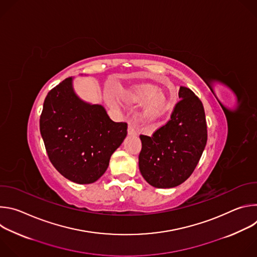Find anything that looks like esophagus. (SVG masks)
<instances>
[{"label":"esophagus","instance_id":"obj_1","mask_svg":"<svg viewBox=\"0 0 257 257\" xmlns=\"http://www.w3.org/2000/svg\"><path fill=\"white\" fill-rule=\"evenodd\" d=\"M128 134L129 135H136L137 134L134 125L131 124V123H129V125H128Z\"/></svg>","mask_w":257,"mask_h":257}]
</instances>
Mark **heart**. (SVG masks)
Here are the masks:
<instances>
[{"label":"heart","mask_w":257,"mask_h":257,"mask_svg":"<svg viewBox=\"0 0 257 257\" xmlns=\"http://www.w3.org/2000/svg\"><path fill=\"white\" fill-rule=\"evenodd\" d=\"M158 88L153 85L136 86L122 94L123 99L128 103H144L142 118L146 122H156L166 115L169 109V101L166 96L158 92ZM113 105L117 103L112 100Z\"/></svg>","instance_id":"heart-1"}]
</instances>
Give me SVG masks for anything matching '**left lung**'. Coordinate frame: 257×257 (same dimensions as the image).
<instances>
[{
  "label": "left lung",
  "instance_id": "8db88e82",
  "mask_svg": "<svg viewBox=\"0 0 257 257\" xmlns=\"http://www.w3.org/2000/svg\"><path fill=\"white\" fill-rule=\"evenodd\" d=\"M170 120L152 136L140 135L139 170L157 188L176 187L196 168L207 141V126L201 100L184 86Z\"/></svg>",
  "mask_w": 257,
  "mask_h": 257
}]
</instances>
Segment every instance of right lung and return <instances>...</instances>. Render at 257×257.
Wrapping results in <instances>:
<instances>
[{
	"mask_svg": "<svg viewBox=\"0 0 257 257\" xmlns=\"http://www.w3.org/2000/svg\"><path fill=\"white\" fill-rule=\"evenodd\" d=\"M40 130L56 170L77 184H90L106 171L127 135V123L114 122L102 105L81 100L69 77L49 91Z\"/></svg>",
	"mask_w": 257,
	"mask_h": 257,
	"instance_id": "add662e5",
	"label": "right lung"
}]
</instances>
